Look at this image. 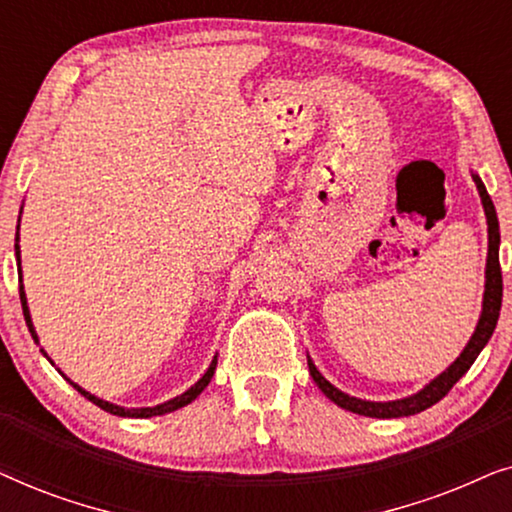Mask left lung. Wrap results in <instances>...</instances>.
Returning a JSON list of instances; mask_svg holds the SVG:
<instances>
[{
    "label": "left lung",
    "mask_w": 512,
    "mask_h": 512,
    "mask_svg": "<svg viewBox=\"0 0 512 512\" xmlns=\"http://www.w3.org/2000/svg\"><path fill=\"white\" fill-rule=\"evenodd\" d=\"M473 181H475V186H478L482 207H485L489 249H487L485 296H482V312H480L478 326H475V333L471 335V340H468L464 352L457 356V361H454L450 368L443 370V373H440L438 377H433V380L426 384L424 389H419L417 394H412L408 398H398V401H387V403L363 401V398L349 396V394H345V391H340L338 387H333V384L319 373L310 356H307V366H310L312 380L317 382V387L324 391V394L331 398L335 405H340V408H345L349 412H356V415L377 417V419L417 415V412L431 408L433 403H438L440 398L447 396V391H450L454 384H457L461 377L466 375V370L473 366V361L478 359V354L482 352V349H485L489 338H492L496 321H499L501 298H503V279H501V265H499L501 235H499V219H496L494 202H492V198H489L485 184H482V179L478 177V174H473Z\"/></svg>",
    "instance_id": "obj_1"
}]
</instances>
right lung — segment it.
I'll use <instances>...</instances> for the list:
<instances>
[{"label":"right lung","mask_w":512,"mask_h":512,"mask_svg":"<svg viewBox=\"0 0 512 512\" xmlns=\"http://www.w3.org/2000/svg\"><path fill=\"white\" fill-rule=\"evenodd\" d=\"M20 212H23V209H20ZM18 221H20V219H18ZM16 261H18V265H20V247H18V237H16ZM20 303H23V314H25L27 328H30V333H32L34 342H37V345H39V335H37V331H34V326H32L30 307H27V298H25V289H23V284H20ZM41 352H44V349H41ZM44 356H46V359H48V354H46V352H44ZM48 361H51V359H48ZM51 363H53V361H51ZM214 370H216V356H214V359H212V363H209L207 373L202 375L200 380L195 382L191 389L184 391V394L177 396V398H172V401H165V403H160V405H153V408H121V405H114V403H109V401H102V398L93 396V394H90V391L81 389L79 384L69 380V377H67L65 373H62V377H67V382L72 384V387H74L76 391H79L81 396H86L90 403H95L97 408H102L104 412H111V415H118V417H156V415H165V412H174V410L184 408V405H188V403H191V401H195V398H198V396L202 394V389H205L207 384L212 382V377H214Z\"/></svg>","instance_id":"right-lung-1"}]
</instances>
